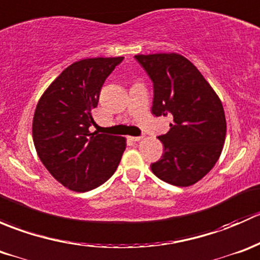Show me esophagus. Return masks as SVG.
<instances>
[{"mask_svg":"<svg viewBox=\"0 0 260 260\" xmlns=\"http://www.w3.org/2000/svg\"><path fill=\"white\" fill-rule=\"evenodd\" d=\"M128 138H129L131 141H135V142H137V141H140L142 137H140V136H137V137H135V136H131V137H128Z\"/></svg>","mask_w":260,"mask_h":260,"instance_id":"obj_1","label":"esophagus"}]
</instances>
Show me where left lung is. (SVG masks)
Segmentation results:
<instances>
[{"label": "left lung", "mask_w": 260, "mask_h": 260, "mask_svg": "<svg viewBox=\"0 0 260 260\" xmlns=\"http://www.w3.org/2000/svg\"><path fill=\"white\" fill-rule=\"evenodd\" d=\"M153 84L152 113L169 117L158 136L165 149L151 165L159 180L190 186L214 167L222 151L226 120L222 104L195 65L179 54L136 55Z\"/></svg>", "instance_id": "1"}]
</instances>
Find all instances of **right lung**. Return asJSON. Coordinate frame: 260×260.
<instances>
[{
	"label": "right lung",
	"mask_w": 260,
	"mask_h": 260,
	"mask_svg": "<svg viewBox=\"0 0 260 260\" xmlns=\"http://www.w3.org/2000/svg\"><path fill=\"white\" fill-rule=\"evenodd\" d=\"M124 57H93L68 67L36 107L32 137L44 166L65 187L78 192L98 187L119 165L125 138L90 133L104 81Z\"/></svg>",
	"instance_id": "obj_1"
}]
</instances>
